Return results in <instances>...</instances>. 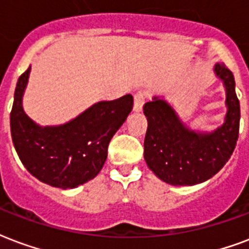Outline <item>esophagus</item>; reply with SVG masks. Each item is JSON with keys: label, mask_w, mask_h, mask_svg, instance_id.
I'll return each mask as SVG.
<instances>
[{"label": "esophagus", "mask_w": 249, "mask_h": 249, "mask_svg": "<svg viewBox=\"0 0 249 249\" xmlns=\"http://www.w3.org/2000/svg\"><path fill=\"white\" fill-rule=\"evenodd\" d=\"M143 104H145V94L143 92H137V94L134 95V106H133V109L136 112H141Z\"/></svg>", "instance_id": "34e87169"}]
</instances>
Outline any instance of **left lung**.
<instances>
[{"mask_svg":"<svg viewBox=\"0 0 249 249\" xmlns=\"http://www.w3.org/2000/svg\"><path fill=\"white\" fill-rule=\"evenodd\" d=\"M213 71L226 92L225 120L210 132L189 128L164 96H153L143 106L147 117L145 137L146 164L170 185H196L213 178L234 153L239 137L240 104L234 75L225 65Z\"/></svg>","mask_w":249,"mask_h":249,"instance_id":"obj_1","label":"left lung"}]
</instances>
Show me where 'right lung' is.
Listing matches in <instances>:
<instances>
[{
	"label": "right lung",
	"mask_w": 249,
	"mask_h": 249,
	"mask_svg": "<svg viewBox=\"0 0 249 249\" xmlns=\"http://www.w3.org/2000/svg\"><path fill=\"white\" fill-rule=\"evenodd\" d=\"M30 71L31 66L19 77L10 113L17 154L37 180L61 189L77 188L103 168L109 141L132 111L133 96L98 102L65 124L41 126L23 109Z\"/></svg>",
	"instance_id": "obj_1"
}]
</instances>
